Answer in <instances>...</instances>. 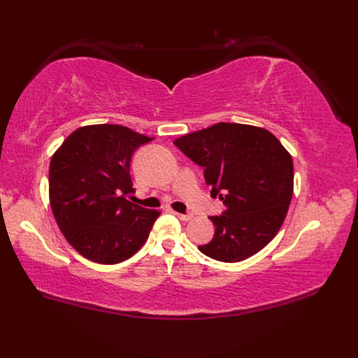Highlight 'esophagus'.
<instances>
[{
	"mask_svg": "<svg viewBox=\"0 0 358 358\" xmlns=\"http://www.w3.org/2000/svg\"><path fill=\"white\" fill-rule=\"evenodd\" d=\"M175 215L178 216L179 220H182V221H189V220L192 218L191 213H178V212H175Z\"/></svg>",
	"mask_w": 358,
	"mask_h": 358,
	"instance_id": "34e87169",
	"label": "esophagus"
}]
</instances>
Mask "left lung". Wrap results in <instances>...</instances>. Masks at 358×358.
I'll return each mask as SVG.
<instances>
[{
  "instance_id": "obj_1",
  "label": "left lung",
  "mask_w": 358,
  "mask_h": 358,
  "mask_svg": "<svg viewBox=\"0 0 358 358\" xmlns=\"http://www.w3.org/2000/svg\"><path fill=\"white\" fill-rule=\"evenodd\" d=\"M173 143L204 169L210 197L225 206L210 216L213 239L200 251L222 263L262 251L282 225L294 187L292 158L279 140L264 128L220 122Z\"/></svg>"
}]
</instances>
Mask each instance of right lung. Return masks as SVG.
I'll list each match as a JSON object with an SVG mask.
<instances>
[{
  "label": "right lung",
  "instance_id": "add662e5",
  "mask_svg": "<svg viewBox=\"0 0 358 358\" xmlns=\"http://www.w3.org/2000/svg\"><path fill=\"white\" fill-rule=\"evenodd\" d=\"M154 137L121 125H90L71 133L52 157L49 199L67 242L85 258L116 264L148 241L159 212L131 203L136 149Z\"/></svg>",
  "mask_w": 358,
  "mask_h": 358
}]
</instances>
